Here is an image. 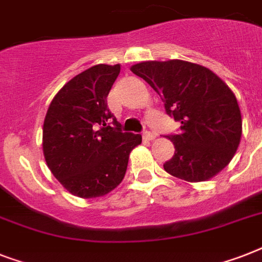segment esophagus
<instances>
[{
  "instance_id": "esophagus-1",
  "label": "esophagus",
  "mask_w": 262,
  "mask_h": 262,
  "mask_svg": "<svg viewBox=\"0 0 262 262\" xmlns=\"http://www.w3.org/2000/svg\"><path fill=\"white\" fill-rule=\"evenodd\" d=\"M143 139L145 140V141H152V140H155V135L151 133V132H145L143 135Z\"/></svg>"
}]
</instances>
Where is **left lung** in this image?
Listing matches in <instances>:
<instances>
[{
  "mask_svg": "<svg viewBox=\"0 0 262 262\" xmlns=\"http://www.w3.org/2000/svg\"><path fill=\"white\" fill-rule=\"evenodd\" d=\"M130 71L144 79L164 102L181 133L164 170L186 182H204L219 174L235 155L242 115L235 94L211 69L182 59L145 61Z\"/></svg>",
  "mask_w": 262,
  "mask_h": 262,
  "instance_id": "left-lung-1",
  "label": "left lung"
}]
</instances>
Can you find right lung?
Returning <instances> with one entry per match:
<instances>
[{"mask_svg": "<svg viewBox=\"0 0 262 262\" xmlns=\"http://www.w3.org/2000/svg\"><path fill=\"white\" fill-rule=\"evenodd\" d=\"M121 65L99 63L57 92L43 122V155L58 182L81 199L102 197L122 182L141 136L122 133L107 107ZM113 119L114 127L108 125Z\"/></svg>", "mask_w": 262, "mask_h": 262, "instance_id": "1", "label": "right lung"}]
</instances>
